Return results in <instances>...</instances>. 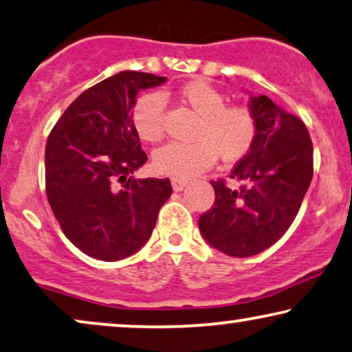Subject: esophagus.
I'll return each instance as SVG.
<instances>
[{
	"mask_svg": "<svg viewBox=\"0 0 352 352\" xmlns=\"http://www.w3.org/2000/svg\"><path fill=\"white\" fill-rule=\"evenodd\" d=\"M172 188H174V191H182L183 188H185L188 185V182L185 180V178H177L174 177L172 178Z\"/></svg>",
	"mask_w": 352,
	"mask_h": 352,
	"instance_id": "1",
	"label": "esophagus"
}]
</instances>
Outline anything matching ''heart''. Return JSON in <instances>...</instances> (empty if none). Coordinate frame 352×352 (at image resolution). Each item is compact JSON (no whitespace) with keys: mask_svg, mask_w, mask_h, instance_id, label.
I'll return each instance as SVG.
<instances>
[{"mask_svg":"<svg viewBox=\"0 0 352 352\" xmlns=\"http://www.w3.org/2000/svg\"><path fill=\"white\" fill-rule=\"evenodd\" d=\"M180 100L199 115L195 142H167L153 153L157 174L188 178L214 164L217 156L237 161L250 151L256 137V120L249 107L226 105V97L206 81H191L178 92ZM166 98L146 92L132 108V124L138 137L157 142L164 133Z\"/></svg>","mask_w":352,"mask_h":352,"instance_id":"1","label":"heart"}]
</instances>
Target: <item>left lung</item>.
<instances>
[{"mask_svg":"<svg viewBox=\"0 0 352 352\" xmlns=\"http://www.w3.org/2000/svg\"><path fill=\"white\" fill-rule=\"evenodd\" d=\"M256 137L237 162L228 186L210 182L214 206L199 217L204 239L230 256H252L284 236L298 214L313 178V142L298 118L266 96L250 98Z\"/></svg>","mask_w":352,"mask_h":352,"instance_id":"obj_1","label":"left lung"}]
</instances>
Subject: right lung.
Listing matches in <instances>:
<instances>
[{
    "instance_id": "1",
    "label": "right lung",
    "mask_w": 352,
    "mask_h": 352,
    "mask_svg": "<svg viewBox=\"0 0 352 352\" xmlns=\"http://www.w3.org/2000/svg\"><path fill=\"white\" fill-rule=\"evenodd\" d=\"M164 76L121 72L84 91L52 127L46 143V195L63 234L79 250L118 261L150 239L170 180L131 174L146 162L132 124L140 89Z\"/></svg>"
}]
</instances>
